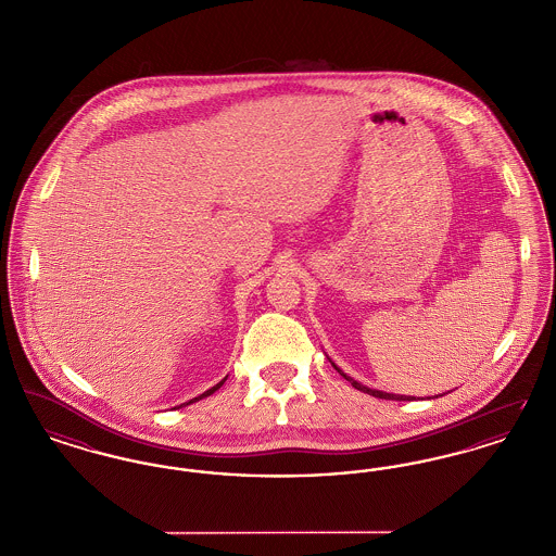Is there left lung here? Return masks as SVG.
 <instances>
[{"label":"left lung","instance_id":"1","mask_svg":"<svg viewBox=\"0 0 556 556\" xmlns=\"http://www.w3.org/2000/svg\"><path fill=\"white\" fill-rule=\"evenodd\" d=\"M331 365H333V363H331ZM333 369L338 370V372L344 377L345 381H350V383H352V388H356V390H361V392H365V394H369V396L381 397V400H400V402H404V400H415V396H400V394H388V392L370 390V388H367V386L358 383L356 379H352L350 375H345L344 370L338 369L336 365H333Z\"/></svg>","mask_w":556,"mask_h":556}]
</instances>
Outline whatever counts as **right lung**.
Returning a JSON list of instances; mask_svg holds the SVG:
<instances>
[{
	"mask_svg": "<svg viewBox=\"0 0 556 556\" xmlns=\"http://www.w3.org/2000/svg\"><path fill=\"white\" fill-rule=\"evenodd\" d=\"M225 379H227V377H225ZM225 379H223V381H220V383H216V386H214V388H211V390H206V392H204V394H200V396L193 397V400H189V402H187V404H191V402H198V400H202V397L211 396V394H214V392H216V390H218V388H220V386H223V383H225ZM181 406H184V404H181Z\"/></svg>",
	"mask_w": 556,
	"mask_h": 556,
	"instance_id": "right-lung-1",
	"label": "right lung"
}]
</instances>
